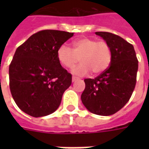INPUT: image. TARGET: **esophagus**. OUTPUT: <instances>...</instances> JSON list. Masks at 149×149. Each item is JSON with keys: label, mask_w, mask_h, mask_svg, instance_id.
<instances>
[{"label": "esophagus", "mask_w": 149, "mask_h": 149, "mask_svg": "<svg viewBox=\"0 0 149 149\" xmlns=\"http://www.w3.org/2000/svg\"><path fill=\"white\" fill-rule=\"evenodd\" d=\"M77 79H78V78H77V77H72V82H75V81H76V80H77Z\"/></svg>", "instance_id": "1"}]
</instances>
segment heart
Listing matches in <instances>:
<instances>
[{
    "label": "heart",
    "instance_id": "b5f03b06",
    "mask_svg": "<svg viewBox=\"0 0 149 149\" xmlns=\"http://www.w3.org/2000/svg\"><path fill=\"white\" fill-rule=\"evenodd\" d=\"M72 49L62 45L57 51L58 62L67 69H72L79 60L82 63L73 70L77 76H85L93 71L97 74L104 72L111 61L112 51L108 43L104 41L82 38L72 42Z\"/></svg>",
    "mask_w": 149,
    "mask_h": 149
}]
</instances>
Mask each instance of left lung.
<instances>
[{
  "label": "left lung",
  "mask_w": 149,
  "mask_h": 149,
  "mask_svg": "<svg viewBox=\"0 0 149 149\" xmlns=\"http://www.w3.org/2000/svg\"><path fill=\"white\" fill-rule=\"evenodd\" d=\"M96 35L110 45L112 57L109 67L94 79H85L81 100L97 115L109 116L127 104L135 87L139 61L134 46L120 36L106 31Z\"/></svg>",
  "instance_id": "8db88e82"
}]
</instances>
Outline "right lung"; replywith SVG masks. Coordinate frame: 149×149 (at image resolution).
I'll list each match as a JSON object with an SVG mask.
<instances>
[{
	"label": "right lung",
	"mask_w": 149,
	"mask_h": 149,
	"mask_svg": "<svg viewBox=\"0 0 149 149\" xmlns=\"http://www.w3.org/2000/svg\"><path fill=\"white\" fill-rule=\"evenodd\" d=\"M73 33L42 30L17 48L9 65L12 97L24 113L35 118L49 115L60 105L72 75L62 67L58 49Z\"/></svg>",
	"instance_id": "add662e5"
}]
</instances>
